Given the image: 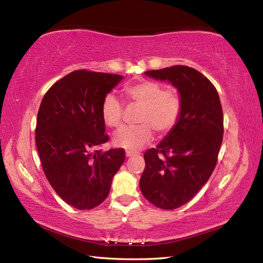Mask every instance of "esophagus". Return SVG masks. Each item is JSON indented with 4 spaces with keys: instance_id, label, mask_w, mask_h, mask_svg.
<instances>
[{
    "instance_id": "obj_1",
    "label": "esophagus",
    "mask_w": 263,
    "mask_h": 263,
    "mask_svg": "<svg viewBox=\"0 0 263 263\" xmlns=\"http://www.w3.org/2000/svg\"><path fill=\"white\" fill-rule=\"evenodd\" d=\"M133 154H134V153H133V152H131V151H126V152H125V156H126L127 158H129V157H132Z\"/></svg>"
}]
</instances>
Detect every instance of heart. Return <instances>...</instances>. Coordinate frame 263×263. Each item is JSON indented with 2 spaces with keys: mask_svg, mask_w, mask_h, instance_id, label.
I'll list each match as a JSON object with an SVG mask.
<instances>
[{
  "mask_svg": "<svg viewBox=\"0 0 263 263\" xmlns=\"http://www.w3.org/2000/svg\"><path fill=\"white\" fill-rule=\"evenodd\" d=\"M129 105L140 107L137 116L138 125L124 126L113 138L119 147L137 152L150 142L152 131L166 136L178 124L182 113V96L177 87H164L157 81L143 80L129 84L123 90ZM123 104L112 93H107L101 103V117L106 126L117 129L123 121Z\"/></svg>",
  "mask_w": 263,
  "mask_h": 263,
  "instance_id": "heart-1",
  "label": "heart"
}]
</instances>
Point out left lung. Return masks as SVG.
I'll list each match as a JSON object with an SVG mask.
<instances>
[{"instance_id": "obj_1", "label": "left lung", "mask_w": 263, "mask_h": 263, "mask_svg": "<svg viewBox=\"0 0 263 263\" xmlns=\"http://www.w3.org/2000/svg\"><path fill=\"white\" fill-rule=\"evenodd\" d=\"M169 80L182 96L176 127L144 153L140 189L153 205L173 210L189 202L210 178L223 139V113L211 81L193 67L174 65L145 72Z\"/></svg>"}]
</instances>
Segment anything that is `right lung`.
Returning a JSON list of instances; mask_svg holds the SVG:
<instances>
[{"mask_svg": "<svg viewBox=\"0 0 263 263\" xmlns=\"http://www.w3.org/2000/svg\"><path fill=\"white\" fill-rule=\"evenodd\" d=\"M122 78L73 71L46 91L40 105L35 142L42 169L59 197L79 210L102 203L124 162L122 147L99 150L109 141L101 103Z\"/></svg>", "mask_w": 263, "mask_h": 263, "instance_id": "1", "label": "right lung"}]
</instances>
